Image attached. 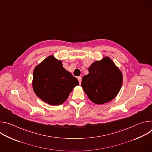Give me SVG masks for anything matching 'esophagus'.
Instances as JSON below:
<instances>
[{"label":"esophagus","mask_w":152,"mask_h":152,"mask_svg":"<svg viewBox=\"0 0 152 152\" xmlns=\"http://www.w3.org/2000/svg\"><path fill=\"white\" fill-rule=\"evenodd\" d=\"M77 79H78V81H79V84H80V83H81V81H82V77H81V76L77 77Z\"/></svg>","instance_id":"1"}]
</instances>
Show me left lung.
<instances>
[{
	"label": "left lung",
	"mask_w": 152,
	"mask_h": 152,
	"mask_svg": "<svg viewBox=\"0 0 152 152\" xmlns=\"http://www.w3.org/2000/svg\"><path fill=\"white\" fill-rule=\"evenodd\" d=\"M89 73L82 77V87L90 100L98 104L113 100L119 93L123 76L114 62L107 56L93 62Z\"/></svg>",
	"instance_id": "left-lung-1"
}]
</instances>
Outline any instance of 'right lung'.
<instances>
[{
  "label": "right lung",
  "instance_id": "right-lung-1",
  "mask_svg": "<svg viewBox=\"0 0 152 152\" xmlns=\"http://www.w3.org/2000/svg\"><path fill=\"white\" fill-rule=\"evenodd\" d=\"M78 85L77 79L53 55L43 60L34 70L33 90L40 99L50 105L63 103Z\"/></svg>",
  "mask_w": 152,
  "mask_h": 152
}]
</instances>
